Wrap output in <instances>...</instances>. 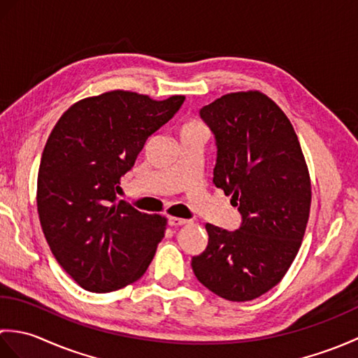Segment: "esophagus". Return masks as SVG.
I'll return each instance as SVG.
<instances>
[{
	"instance_id": "obj_1",
	"label": "esophagus",
	"mask_w": 358,
	"mask_h": 358,
	"mask_svg": "<svg viewBox=\"0 0 358 358\" xmlns=\"http://www.w3.org/2000/svg\"><path fill=\"white\" fill-rule=\"evenodd\" d=\"M191 223V220H186V218H177V217H171L169 218V224L171 226H183Z\"/></svg>"
}]
</instances>
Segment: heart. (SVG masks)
Wrapping results in <instances>:
<instances>
[{
  "mask_svg": "<svg viewBox=\"0 0 358 358\" xmlns=\"http://www.w3.org/2000/svg\"><path fill=\"white\" fill-rule=\"evenodd\" d=\"M192 126H201V124H199V123H187L185 127H192Z\"/></svg>",
  "mask_w": 358,
  "mask_h": 358,
  "instance_id": "obj_1",
  "label": "heart"
}]
</instances>
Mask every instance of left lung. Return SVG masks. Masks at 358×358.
<instances>
[{
	"label": "left lung",
	"instance_id": "8db88e82",
	"mask_svg": "<svg viewBox=\"0 0 358 358\" xmlns=\"http://www.w3.org/2000/svg\"><path fill=\"white\" fill-rule=\"evenodd\" d=\"M214 134V185L231 195L237 231L206 224L204 252L192 258L203 286L229 301H249L285 277L301 246L310 180L291 121L257 90L227 94L200 109Z\"/></svg>",
	"mask_w": 358,
	"mask_h": 358
}]
</instances>
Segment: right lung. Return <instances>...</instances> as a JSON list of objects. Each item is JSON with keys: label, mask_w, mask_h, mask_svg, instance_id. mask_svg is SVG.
<instances>
[{"label": "right lung", "mask_w": 358, "mask_h": 358, "mask_svg": "<svg viewBox=\"0 0 358 358\" xmlns=\"http://www.w3.org/2000/svg\"><path fill=\"white\" fill-rule=\"evenodd\" d=\"M183 103L112 90L75 103L53 127L38 171V215L57 262L86 291L131 285L154 258L166 218L117 192L144 143Z\"/></svg>", "instance_id": "obj_1"}]
</instances>
